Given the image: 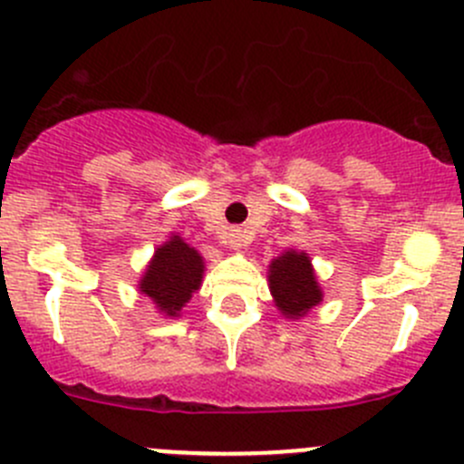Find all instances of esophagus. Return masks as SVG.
<instances>
[{
	"label": "esophagus",
	"mask_w": 464,
	"mask_h": 464,
	"mask_svg": "<svg viewBox=\"0 0 464 464\" xmlns=\"http://www.w3.org/2000/svg\"><path fill=\"white\" fill-rule=\"evenodd\" d=\"M227 242L231 249H242V246H246V231H242V228H231L227 236Z\"/></svg>",
	"instance_id": "obj_1"
}]
</instances>
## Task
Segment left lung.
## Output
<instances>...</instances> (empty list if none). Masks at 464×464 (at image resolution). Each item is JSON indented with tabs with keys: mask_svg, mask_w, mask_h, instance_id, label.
<instances>
[{
	"mask_svg": "<svg viewBox=\"0 0 464 464\" xmlns=\"http://www.w3.org/2000/svg\"><path fill=\"white\" fill-rule=\"evenodd\" d=\"M269 289L276 307L287 319H301L323 301L310 256L303 251H285L269 265Z\"/></svg>",
	"mask_w": 464,
	"mask_h": 464,
	"instance_id": "8db88e82",
	"label": "left lung"
}]
</instances>
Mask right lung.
<instances>
[{"mask_svg":"<svg viewBox=\"0 0 464 464\" xmlns=\"http://www.w3.org/2000/svg\"><path fill=\"white\" fill-rule=\"evenodd\" d=\"M204 260L195 246L179 236H170L166 245L154 251L145 269L139 292L154 303L163 316H179L186 303L202 285Z\"/></svg>","mask_w":464,"mask_h":464,"instance_id":"obj_1","label":"right lung"}]
</instances>
